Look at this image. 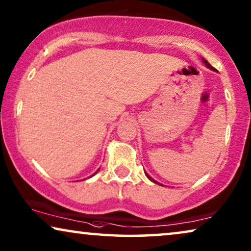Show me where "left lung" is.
I'll return each instance as SVG.
<instances>
[{"label":"left lung","mask_w":251,"mask_h":251,"mask_svg":"<svg viewBox=\"0 0 251 251\" xmlns=\"http://www.w3.org/2000/svg\"><path fill=\"white\" fill-rule=\"evenodd\" d=\"M202 61H203V63H204V65H205V66H207L208 68H210V70H211V71H216V70H215V68H214V67H212V66H211V65H210V64H209V63H208V61L204 59V58H202ZM145 175H146V177H147V178H149V179H150V180H152V181H154V183H156V184H159V185H161L160 183H157V181H156V180H154V179H153V178H152V177H151V176H150V175H149V174H147V173H145Z\"/></svg>","instance_id":"1"}]
</instances>
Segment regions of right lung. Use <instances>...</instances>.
Listing matches in <instances>:
<instances>
[{"label":"right lung","instance_id":"right-lung-1","mask_svg":"<svg viewBox=\"0 0 251 251\" xmlns=\"http://www.w3.org/2000/svg\"><path fill=\"white\" fill-rule=\"evenodd\" d=\"M98 170H99V169H98ZM98 170H97V171H96V173H95V174H97V173H98ZM95 174H94V175H95ZM94 175H92V176H94Z\"/></svg>","mask_w":251,"mask_h":251}]
</instances>
